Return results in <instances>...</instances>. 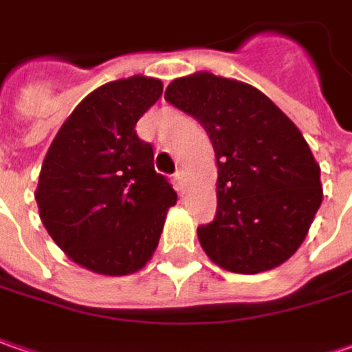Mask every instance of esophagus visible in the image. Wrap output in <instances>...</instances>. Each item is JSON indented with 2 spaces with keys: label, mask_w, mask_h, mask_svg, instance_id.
Instances as JSON below:
<instances>
[{
  "label": "esophagus",
  "mask_w": 352,
  "mask_h": 352,
  "mask_svg": "<svg viewBox=\"0 0 352 352\" xmlns=\"http://www.w3.org/2000/svg\"><path fill=\"white\" fill-rule=\"evenodd\" d=\"M175 187L177 191L185 192L187 191V187H189V175L185 173V171H179L175 175Z\"/></svg>",
  "instance_id": "34e87169"
}]
</instances>
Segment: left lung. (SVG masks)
Here are the masks:
<instances>
[{
	"label": "left lung",
	"instance_id": "1",
	"mask_svg": "<svg viewBox=\"0 0 352 352\" xmlns=\"http://www.w3.org/2000/svg\"><path fill=\"white\" fill-rule=\"evenodd\" d=\"M165 100L199 120L214 147L217 217L197 228L206 256L234 274L282 266L323 201L298 126L258 88L206 70L175 78Z\"/></svg>",
	"mask_w": 352,
	"mask_h": 352
}]
</instances>
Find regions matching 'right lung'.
I'll return each instance as SVG.
<instances>
[{"mask_svg":"<svg viewBox=\"0 0 352 352\" xmlns=\"http://www.w3.org/2000/svg\"><path fill=\"white\" fill-rule=\"evenodd\" d=\"M163 82L144 74L92 90L65 120L38 173V217L78 266L128 276L151 260L177 192L155 173L135 124Z\"/></svg>","mask_w":352,"mask_h":352,"instance_id":"right-lung-1","label":"right lung"}]
</instances>
